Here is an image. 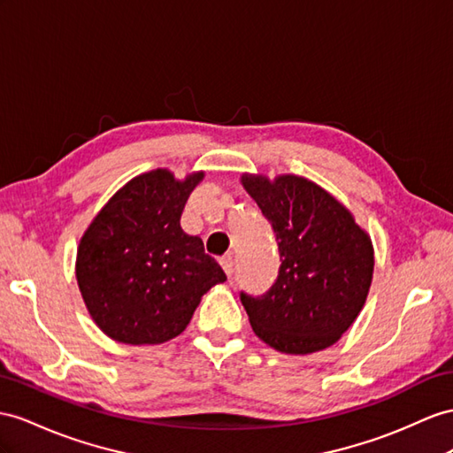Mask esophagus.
<instances>
[{
    "label": "esophagus",
    "instance_id": "esophagus-1",
    "mask_svg": "<svg viewBox=\"0 0 453 453\" xmlns=\"http://www.w3.org/2000/svg\"><path fill=\"white\" fill-rule=\"evenodd\" d=\"M219 265H222V270L226 272V275L231 277V273H234V257H231V254H227V257H222V258H219Z\"/></svg>",
    "mask_w": 453,
    "mask_h": 453
}]
</instances>
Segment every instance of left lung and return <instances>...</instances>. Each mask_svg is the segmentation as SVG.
<instances>
[{"label": "left lung", "instance_id": "left-lung-1", "mask_svg": "<svg viewBox=\"0 0 453 453\" xmlns=\"http://www.w3.org/2000/svg\"><path fill=\"white\" fill-rule=\"evenodd\" d=\"M242 188L270 219L281 265L262 296L241 293L252 331L283 354L337 342L362 311L373 280V242L334 196L295 173H242Z\"/></svg>", "mask_w": 453, "mask_h": 453}]
</instances>
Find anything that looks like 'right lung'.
<instances>
[{
	"label": "right lung",
	"mask_w": 453,
	"mask_h": 453,
	"mask_svg": "<svg viewBox=\"0 0 453 453\" xmlns=\"http://www.w3.org/2000/svg\"><path fill=\"white\" fill-rule=\"evenodd\" d=\"M204 178L166 168L139 173L116 191L80 239L76 281L96 326L124 344H162L185 331L206 291L226 281L199 237L180 226Z\"/></svg>",
	"instance_id": "add662e5"
}]
</instances>
